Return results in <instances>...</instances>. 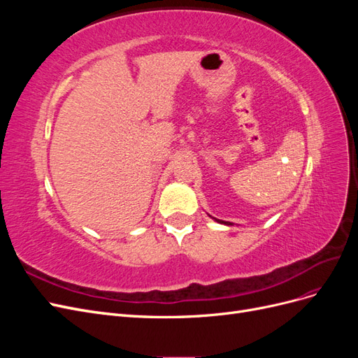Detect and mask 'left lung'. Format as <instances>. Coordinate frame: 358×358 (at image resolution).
Returning a JSON list of instances; mask_svg holds the SVG:
<instances>
[{
  "label": "left lung",
  "mask_w": 358,
  "mask_h": 358,
  "mask_svg": "<svg viewBox=\"0 0 358 358\" xmlns=\"http://www.w3.org/2000/svg\"><path fill=\"white\" fill-rule=\"evenodd\" d=\"M216 222H220V224H225V225H233V222H227V221H221V220H216V218H213Z\"/></svg>",
  "instance_id": "obj_1"
}]
</instances>
